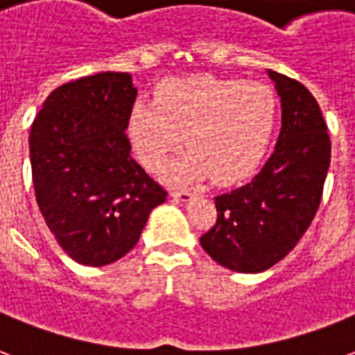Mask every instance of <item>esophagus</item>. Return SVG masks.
I'll list each match as a JSON object with an SVG mask.
<instances>
[{"mask_svg":"<svg viewBox=\"0 0 355 355\" xmlns=\"http://www.w3.org/2000/svg\"><path fill=\"white\" fill-rule=\"evenodd\" d=\"M171 197L175 201L188 202L193 199V193H191V191H184V189H175V191H171Z\"/></svg>","mask_w":355,"mask_h":355,"instance_id":"34e87169","label":"esophagus"}]
</instances>
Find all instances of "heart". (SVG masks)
Listing matches in <instances>:
<instances>
[{
	"mask_svg": "<svg viewBox=\"0 0 355 355\" xmlns=\"http://www.w3.org/2000/svg\"><path fill=\"white\" fill-rule=\"evenodd\" d=\"M277 102L255 81L191 76L159 83L153 102H135L128 137L148 171H159L186 139L188 154L169 167L175 182L212 175L216 184L248 178L272 139Z\"/></svg>",
	"mask_w": 355,
	"mask_h": 355,
	"instance_id": "b5f03b06",
	"label": "heart"
}]
</instances>
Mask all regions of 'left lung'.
Instances as JSON below:
<instances>
[{"label":"left lung","mask_w":355,"mask_h":355,"mask_svg":"<svg viewBox=\"0 0 355 355\" xmlns=\"http://www.w3.org/2000/svg\"><path fill=\"white\" fill-rule=\"evenodd\" d=\"M281 98V132L274 154L251 182L216 197L218 220L201 236L221 266L259 274L286 257L304 236L322 199L331 141L309 89L268 70Z\"/></svg>","instance_id":"left-lung-1"}]
</instances>
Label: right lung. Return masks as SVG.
Instances as JSON below:
<instances>
[{
  "label": "right lung",
  "instance_id": "obj_1",
  "mask_svg": "<svg viewBox=\"0 0 355 355\" xmlns=\"http://www.w3.org/2000/svg\"><path fill=\"white\" fill-rule=\"evenodd\" d=\"M135 96L126 72L80 78L51 91L31 126L40 214L64 253L85 266L126 255L167 197L130 154L124 130Z\"/></svg>",
  "mask_w": 355,
  "mask_h": 355
}]
</instances>
